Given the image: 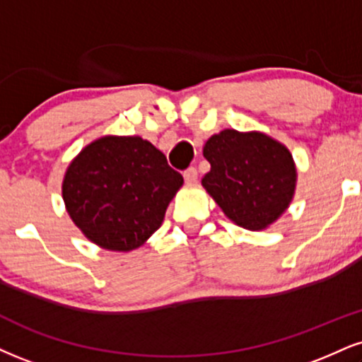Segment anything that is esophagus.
I'll return each mask as SVG.
<instances>
[{"label":"esophagus","mask_w":362,"mask_h":362,"mask_svg":"<svg viewBox=\"0 0 362 362\" xmlns=\"http://www.w3.org/2000/svg\"><path fill=\"white\" fill-rule=\"evenodd\" d=\"M197 177H199L197 168H194V167L187 168L184 172V178H185L187 184H194V182H197Z\"/></svg>","instance_id":"obj_1"}]
</instances>
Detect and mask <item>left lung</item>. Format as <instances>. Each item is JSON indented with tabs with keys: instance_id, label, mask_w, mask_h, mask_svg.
I'll return each instance as SVG.
<instances>
[{
	"instance_id": "obj_1",
	"label": "left lung",
	"mask_w": 362,
	"mask_h": 362,
	"mask_svg": "<svg viewBox=\"0 0 362 362\" xmlns=\"http://www.w3.org/2000/svg\"><path fill=\"white\" fill-rule=\"evenodd\" d=\"M204 156L211 163L204 189L234 224L261 230L288 209L297 168L280 141L259 132L224 129L207 139Z\"/></svg>"
}]
</instances>
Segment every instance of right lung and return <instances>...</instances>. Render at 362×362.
I'll return each mask as SVG.
<instances>
[{"label": "right lung", "instance_id": "obj_1", "mask_svg": "<svg viewBox=\"0 0 362 362\" xmlns=\"http://www.w3.org/2000/svg\"><path fill=\"white\" fill-rule=\"evenodd\" d=\"M184 177L139 136H103L69 165L62 197L82 234L110 251L136 250L163 223Z\"/></svg>", "mask_w": 362, "mask_h": 362}]
</instances>
